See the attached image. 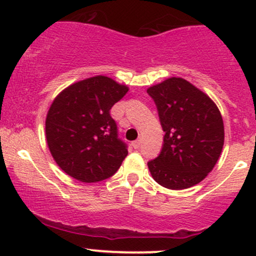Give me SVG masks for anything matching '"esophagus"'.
Here are the masks:
<instances>
[{"label": "esophagus", "mask_w": 256, "mask_h": 256, "mask_svg": "<svg viewBox=\"0 0 256 256\" xmlns=\"http://www.w3.org/2000/svg\"><path fill=\"white\" fill-rule=\"evenodd\" d=\"M140 143H142V140H134V142L132 143V146H134V149H140Z\"/></svg>", "instance_id": "esophagus-1"}]
</instances>
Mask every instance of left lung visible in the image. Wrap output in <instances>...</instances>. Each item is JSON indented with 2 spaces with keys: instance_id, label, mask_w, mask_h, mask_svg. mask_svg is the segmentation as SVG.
I'll return each mask as SVG.
<instances>
[{
  "instance_id": "obj_1",
  "label": "left lung",
  "mask_w": 256,
  "mask_h": 256,
  "mask_svg": "<svg viewBox=\"0 0 256 256\" xmlns=\"http://www.w3.org/2000/svg\"><path fill=\"white\" fill-rule=\"evenodd\" d=\"M162 130L160 154L148 162L155 182L182 190L204 180L224 146V122L216 104L183 78H168L150 86Z\"/></svg>"
}]
</instances>
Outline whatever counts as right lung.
<instances>
[{"mask_svg": "<svg viewBox=\"0 0 256 256\" xmlns=\"http://www.w3.org/2000/svg\"><path fill=\"white\" fill-rule=\"evenodd\" d=\"M128 88L104 76L70 85L55 98L46 119L52 158L67 174L83 183L112 177L128 155L110 110Z\"/></svg>", "mask_w": 256, "mask_h": 256, "instance_id": "right-lung-1", "label": "right lung"}]
</instances>
